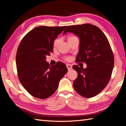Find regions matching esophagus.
Segmentation results:
<instances>
[{
	"label": "esophagus",
	"mask_w": 126,
	"mask_h": 126,
	"mask_svg": "<svg viewBox=\"0 0 126 126\" xmlns=\"http://www.w3.org/2000/svg\"><path fill=\"white\" fill-rule=\"evenodd\" d=\"M66 66H67V69H68V70L72 69V66L71 65V64H66Z\"/></svg>",
	"instance_id": "esophagus-1"
}]
</instances>
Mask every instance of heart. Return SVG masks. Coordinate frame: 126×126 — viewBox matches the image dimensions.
I'll use <instances>...</instances> for the list:
<instances>
[{
  "instance_id": "heart-1",
  "label": "heart",
  "mask_w": 126,
  "mask_h": 126,
  "mask_svg": "<svg viewBox=\"0 0 126 126\" xmlns=\"http://www.w3.org/2000/svg\"><path fill=\"white\" fill-rule=\"evenodd\" d=\"M76 38H77V37H76V36H75L74 35H68L67 36V40L68 41V43L70 42L71 40H73L74 39ZM59 38H57V39L54 40V42H53V47H54V48H56L57 46H58V44H59ZM65 59L66 60H69V59L68 58H66Z\"/></svg>"
}]
</instances>
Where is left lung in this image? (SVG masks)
I'll return each mask as SVG.
<instances>
[{"mask_svg": "<svg viewBox=\"0 0 126 126\" xmlns=\"http://www.w3.org/2000/svg\"><path fill=\"white\" fill-rule=\"evenodd\" d=\"M74 33L80 39L76 62L85 63L87 68L74 65L78 73L75 90L85 98L99 94L108 83L114 66V57L107 38L97 26L90 24L69 26L63 32Z\"/></svg>", "mask_w": 126, "mask_h": 126, "instance_id": "1", "label": "left lung"}]
</instances>
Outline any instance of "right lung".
Masks as SVG:
<instances>
[{"mask_svg": "<svg viewBox=\"0 0 126 126\" xmlns=\"http://www.w3.org/2000/svg\"><path fill=\"white\" fill-rule=\"evenodd\" d=\"M66 27H38L27 33L19 45L16 58L18 77L33 97L44 99L51 96L68 71L64 63L50 66L46 60L52 52L53 42Z\"/></svg>", "mask_w": 126, "mask_h": 126, "instance_id": "add662e5", "label": "right lung"}]
</instances>
